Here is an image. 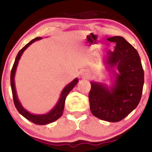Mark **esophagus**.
<instances>
[{"instance_id":"esophagus-1","label":"esophagus","mask_w":152,"mask_h":152,"mask_svg":"<svg viewBox=\"0 0 152 152\" xmlns=\"http://www.w3.org/2000/svg\"><path fill=\"white\" fill-rule=\"evenodd\" d=\"M81 76L83 78H88V76H89V75H88V74H87V73H86V72H83L81 74Z\"/></svg>"}]
</instances>
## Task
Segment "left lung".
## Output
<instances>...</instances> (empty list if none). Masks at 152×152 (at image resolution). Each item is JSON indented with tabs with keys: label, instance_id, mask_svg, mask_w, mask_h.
<instances>
[{
	"label": "left lung",
	"instance_id": "8db88e82",
	"mask_svg": "<svg viewBox=\"0 0 152 152\" xmlns=\"http://www.w3.org/2000/svg\"><path fill=\"white\" fill-rule=\"evenodd\" d=\"M116 43L104 60L109 69L116 67L111 86L91 82L88 95L90 109L96 117L109 122H118L137 108L142 97L144 70L137 50L121 36L107 38Z\"/></svg>",
	"mask_w": 152,
	"mask_h": 152
}]
</instances>
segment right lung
Wrapping results in <instances>:
<instances>
[{"instance_id": "obj_1", "label": "right lung", "mask_w": 152, "mask_h": 152, "mask_svg": "<svg viewBox=\"0 0 152 152\" xmlns=\"http://www.w3.org/2000/svg\"><path fill=\"white\" fill-rule=\"evenodd\" d=\"M41 37H38L33 39L32 41H31L30 42L26 45L23 48H22L20 51L18 52V55H17L16 58H15L14 64H13V68H12L11 73H10V86H11V90H12V94H13V102H14V104L15 108L20 114L23 116H24L26 119H28V121L33 122L34 124L38 125H46L48 124L52 123V122L56 121L57 119H58L63 114V111L64 109V104H65V100L66 96H67L68 94H69V92L71 91L73 88H74L75 86L78 83V79L77 78H75L74 81H72L70 83H69L68 85L64 87V89H63L61 94L60 98H59L58 102L56 104V106L52 109L48 113L45 114H31V113L28 111L27 110H26L23 108V106L21 105L20 101L18 98V96H17L16 90H15V81H14V77H15V71H16L17 66H18V61L20 60V57H21L23 53L24 52L26 48H28L30 45L32 44L35 41H38V40L41 39Z\"/></svg>"}]
</instances>
